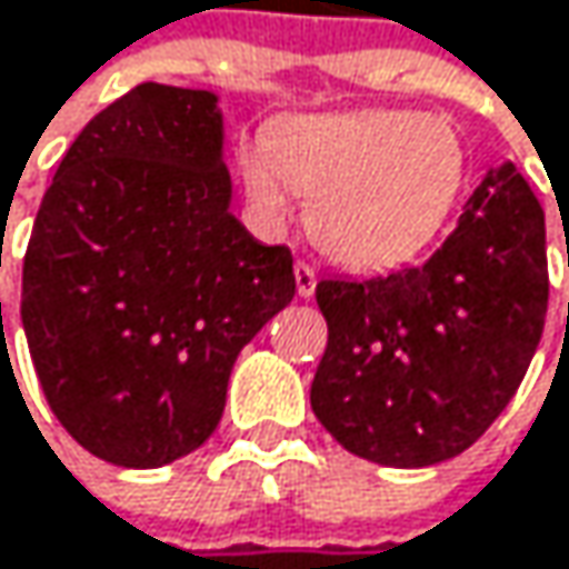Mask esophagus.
Here are the masks:
<instances>
[{
    "instance_id": "1",
    "label": "esophagus",
    "mask_w": 569,
    "mask_h": 569,
    "mask_svg": "<svg viewBox=\"0 0 569 569\" xmlns=\"http://www.w3.org/2000/svg\"><path fill=\"white\" fill-rule=\"evenodd\" d=\"M293 276H297V293H300L303 300L317 293V269H313L310 262H297V266H293Z\"/></svg>"
}]
</instances>
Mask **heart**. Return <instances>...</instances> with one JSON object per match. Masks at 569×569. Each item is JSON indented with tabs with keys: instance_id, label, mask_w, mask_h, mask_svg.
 <instances>
[{
	"instance_id": "heart-1",
	"label": "heart",
	"mask_w": 569,
	"mask_h": 569,
	"mask_svg": "<svg viewBox=\"0 0 569 569\" xmlns=\"http://www.w3.org/2000/svg\"><path fill=\"white\" fill-rule=\"evenodd\" d=\"M256 212L310 199L313 242L350 269H390L433 242L467 186V146L443 116L413 109L320 112L276 122L239 152Z\"/></svg>"
}]
</instances>
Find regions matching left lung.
<instances>
[{"label":"left lung","instance_id":"8db88e82","mask_svg":"<svg viewBox=\"0 0 569 569\" xmlns=\"http://www.w3.org/2000/svg\"><path fill=\"white\" fill-rule=\"evenodd\" d=\"M547 293L543 209L503 162L427 262L317 287L330 327L310 387L317 420L343 450L383 467L463 453L513 400Z\"/></svg>","mask_w":569,"mask_h":569}]
</instances>
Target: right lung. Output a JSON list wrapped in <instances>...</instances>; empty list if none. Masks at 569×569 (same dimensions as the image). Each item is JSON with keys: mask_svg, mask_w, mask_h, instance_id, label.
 <instances>
[{"mask_svg": "<svg viewBox=\"0 0 569 569\" xmlns=\"http://www.w3.org/2000/svg\"><path fill=\"white\" fill-rule=\"evenodd\" d=\"M209 89L142 82L62 156L22 262V330L56 420L152 470L202 447L239 350L297 293L287 246L229 212Z\"/></svg>", "mask_w": 569, "mask_h": 569, "instance_id": "right-lung-1", "label": "right lung"}]
</instances>
